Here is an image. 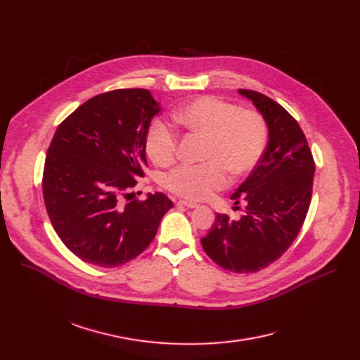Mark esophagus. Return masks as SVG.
Here are the masks:
<instances>
[{"mask_svg": "<svg viewBox=\"0 0 360 360\" xmlns=\"http://www.w3.org/2000/svg\"><path fill=\"white\" fill-rule=\"evenodd\" d=\"M178 205L188 207V209H195V207H198V204L195 201H188V200H179Z\"/></svg>", "mask_w": 360, "mask_h": 360, "instance_id": "34e87169", "label": "esophagus"}]
</instances>
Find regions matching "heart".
Returning a JSON list of instances; mask_svg holds the SVG:
<instances>
[{
    "mask_svg": "<svg viewBox=\"0 0 360 360\" xmlns=\"http://www.w3.org/2000/svg\"><path fill=\"white\" fill-rule=\"evenodd\" d=\"M176 124L205 136L200 163H181L163 176V186L176 195L202 200L221 190L232 175L251 172L269 144V125L255 109L238 108L217 96H200L174 112ZM148 158L159 166L178 153V132L162 120L150 124L144 140Z\"/></svg>",
    "mask_w": 360,
    "mask_h": 360,
    "instance_id": "b5f03b06",
    "label": "heart"
}]
</instances>
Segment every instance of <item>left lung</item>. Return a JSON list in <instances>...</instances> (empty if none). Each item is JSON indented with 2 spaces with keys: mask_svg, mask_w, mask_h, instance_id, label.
Masks as SVG:
<instances>
[{
  "mask_svg": "<svg viewBox=\"0 0 360 360\" xmlns=\"http://www.w3.org/2000/svg\"><path fill=\"white\" fill-rule=\"evenodd\" d=\"M266 118L270 139L251 175L232 194L247 202L240 220L217 214L201 245L217 266L233 273H255L285 254L307 219L315 162L304 131L276 101L239 89Z\"/></svg>",
  "mask_w": 360,
  "mask_h": 360,
  "instance_id": "1",
  "label": "left lung"
}]
</instances>
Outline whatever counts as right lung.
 I'll list each match as a JSON object with an SVG mask.
<instances>
[{"label":"right lung","mask_w":360,"mask_h":360,"mask_svg":"<svg viewBox=\"0 0 360 360\" xmlns=\"http://www.w3.org/2000/svg\"><path fill=\"white\" fill-rule=\"evenodd\" d=\"M160 110L146 89L101 93L56 128L42 191L49 220L65 247L99 267H118L155 239L174 202L162 193L129 197L143 178L146 132Z\"/></svg>","instance_id":"right-lung-1"}]
</instances>
